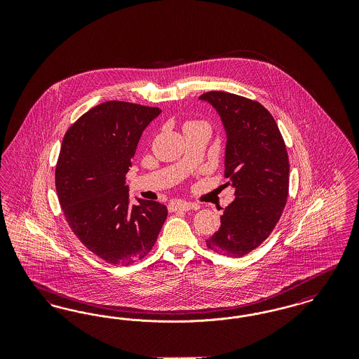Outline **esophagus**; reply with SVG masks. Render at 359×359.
<instances>
[{
    "instance_id": "1",
    "label": "esophagus",
    "mask_w": 359,
    "mask_h": 359,
    "mask_svg": "<svg viewBox=\"0 0 359 359\" xmlns=\"http://www.w3.org/2000/svg\"><path fill=\"white\" fill-rule=\"evenodd\" d=\"M168 210L171 212L175 211H189V210H199V205L189 203V202H184V201H173L168 205Z\"/></svg>"
}]
</instances>
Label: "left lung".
<instances>
[{
    "mask_svg": "<svg viewBox=\"0 0 359 359\" xmlns=\"http://www.w3.org/2000/svg\"><path fill=\"white\" fill-rule=\"evenodd\" d=\"M221 117L226 132L224 176L236 199L221 217V227L207 248L242 257L269 237L288 198L290 161L272 114L261 103L224 91L199 97Z\"/></svg>",
    "mask_w": 359,
    "mask_h": 359,
    "instance_id": "1",
    "label": "left lung"
}]
</instances>
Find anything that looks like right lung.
Instances as JSON below:
<instances>
[{"mask_svg": "<svg viewBox=\"0 0 359 359\" xmlns=\"http://www.w3.org/2000/svg\"><path fill=\"white\" fill-rule=\"evenodd\" d=\"M158 107L109 101L90 109L65 135L55 184L71 230L94 255L126 266L154 248L167 207L136 198L125 176Z\"/></svg>", "mask_w": 359, "mask_h": 359, "instance_id": "obj_1", "label": "right lung"}]
</instances>
